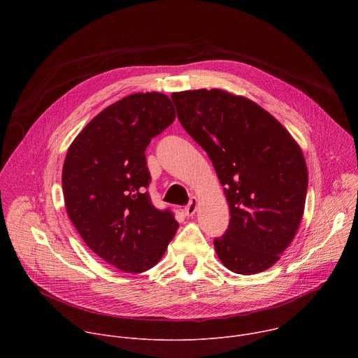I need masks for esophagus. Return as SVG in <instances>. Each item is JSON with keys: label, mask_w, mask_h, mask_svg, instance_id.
I'll use <instances>...</instances> for the list:
<instances>
[{"label": "esophagus", "mask_w": 358, "mask_h": 358, "mask_svg": "<svg viewBox=\"0 0 358 358\" xmlns=\"http://www.w3.org/2000/svg\"><path fill=\"white\" fill-rule=\"evenodd\" d=\"M196 206H198V199H196L195 196H192V198L189 199V203H188V206H187L185 210H184L185 215H187V217H192V215L195 214V211H196Z\"/></svg>", "instance_id": "obj_1"}]
</instances>
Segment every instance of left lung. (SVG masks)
<instances>
[{"label":"left lung","instance_id":"1","mask_svg":"<svg viewBox=\"0 0 358 358\" xmlns=\"http://www.w3.org/2000/svg\"><path fill=\"white\" fill-rule=\"evenodd\" d=\"M187 133L207 151L227 195L229 225L214 239L220 261L239 275L279 261L304 211L308 167L290 133L250 99L222 89L176 92Z\"/></svg>","mask_w":358,"mask_h":358}]
</instances>
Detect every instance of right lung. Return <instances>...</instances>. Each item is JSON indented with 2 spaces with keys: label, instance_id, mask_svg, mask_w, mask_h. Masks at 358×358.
I'll use <instances>...</instances> for the list:
<instances>
[{
  "label": "right lung",
  "instance_id": "right-lung-1",
  "mask_svg": "<svg viewBox=\"0 0 358 358\" xmlns=\"http://www.w3.org/2000/svg\"><path fill=\"white\" fill-rule=\"evenodd\" d=\"M174 120L164 93L129 94L94 116L68 148L66 213L97 257L123 272L157 265L178 229L174 215L152 207L145 192L144 151Z\"/></svg>",
  "mask_w": 358,
  "mask_h": 358
}]
</instances>
